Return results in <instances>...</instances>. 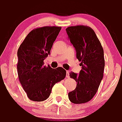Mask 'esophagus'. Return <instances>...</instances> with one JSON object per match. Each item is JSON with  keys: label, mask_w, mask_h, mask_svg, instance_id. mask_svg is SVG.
Instances as JSON below:
<instances>
[{"label": "esophagus", "mask_w": 122, "mask_h": 122, "mask_svg": "<svg viewBox=\"0 0 122 122\" xmlns=\"http://www.w3.org/2000/svg\"><path fill=\"white\" fill-rule=\"evenodd\" d=\"M69 76H70V74H69V72L68 71H66V77H67V78H68Z\"/></svg>", "instance_id": "1"}]
</instances>
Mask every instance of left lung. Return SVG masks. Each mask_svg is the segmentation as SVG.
<instances>
[{
  "label": "left lung",
  "instance_id": "obj_1",
  "mask_svg": "<svg viewBox=\"0 0 122 122\" xmlns=\"http://www.w3.org/2000/svg\"><path fill=\"white\" fill-rule=\"evenodd\" d=\"M66 31L82 66L79 74L70 73L77 85L76 89L68 93L69 100L74 104L86 103L93 98L103 79L105 65L104 51L94 30L90 27L70 26Z\"/></svg>",
  "mask_w": 122,
  "mask_h": 122
}]
</instances>
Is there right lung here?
I'll return each instance as SVG.
<instances>
[{"mask_svg": "<svg viewBox=\"0 0 122 122\" xmlns=\"http://www.w3.org/2000/svg\"><path fill=\"white\" fill-rule=\"evenodd\" d=\"M62 27L45 26L29 32L18 50L17 70L19 80L29 100L43 101L48 99L53 86L63 80L66 70L44 65V60Z\"/></svg>", "mask_w": 122, "mask_h": 122, "instance_id": "add662e5", "label": "right lung"}]
</instances>
